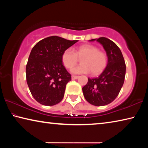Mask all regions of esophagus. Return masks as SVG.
I'll use <instances>...</instances> for the list:
<instances>
[{"label":"esophagus","mask_w":148,"mask_h":148,"mask_svg":"<svg viewBox=\"0 0 148 148\" xmlns=\"http://www.w3.org/2000/svg\"><path fill=\"white\" fill-rule=\"evenodd\" d=\"M78 76H72V79H76L78 78Z\"/></svg>","instance_id":"1"}]
</instances>
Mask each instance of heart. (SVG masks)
<instances>
[{
	"mask_svg": "<svg viewBox=\"0 0 148 148\" xmlns=\"http://www.w3.org/2000/svg\"><path fill=\"white\" fill-rule=\"evenodd\" d=\"M79 58H82V64L71 69L74 74H88L96 76L101 74L107 65V56L105 53L99 51L96 46L85 44L75 50L67 48L62 53L61 60L66 69H71Z\"/></svg>",
	"mask_w": 148,
	"mask_h": 148,
	"instance_id": "heart-1",
	"label": "heart"
}]
</instances>
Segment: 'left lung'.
Instances as JSON below:
<instances>
[{"label":"left lung","mask_w":148,"mask_h":148,"mask_svg":"<svg viewBox=\"0 0 148 148\" xmlns=\"http://www.w3.org/2000/svg\"><path fill=\"white\" fill-rule=\"evenodd\" d=\"M95 40L106 51L107 65L99 77L88 78L82 91L89 103L102 106L111 103L119 95L124 83L126 65L121 50L113 41L105 37L89 40L90 42Z\"/></svg>","instance_id":"1"}]
</instances>
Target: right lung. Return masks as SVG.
I'll list each match as a JSON object with an SVG mask.
<instances>
[{
    "label": "right lung",
    "instance_id": "right-lung-1",
    "mask_svg": "<svg viewBox=\"0 0 148 148\" xmlns=\"http://www.w3.org/2000/svg\"><path fill=\"white\" fill-rule=\"evenodd\" d=\"M77 41L52 36L32 47L26 66V79L32 97L40 104L53 106L63 99L71 75L62 64L61 56Z\"/></svg>",
    "mask_w": 148,
    "mask_h": 148
}]
</instances>
